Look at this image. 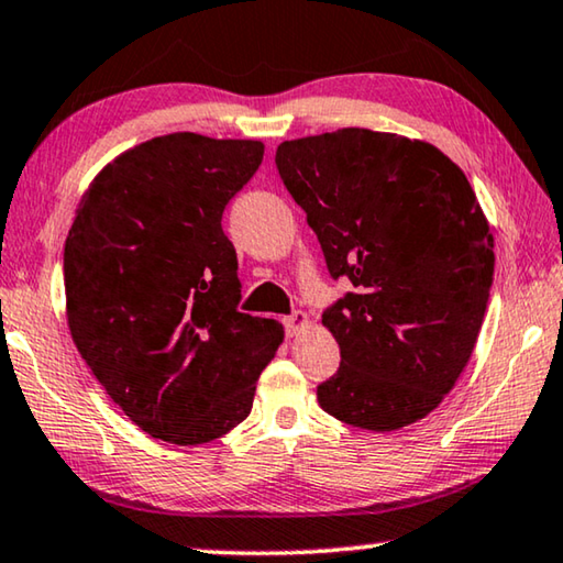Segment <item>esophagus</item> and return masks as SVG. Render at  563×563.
Here are the masks:
<instances>
[{"label":"esophagus","instance_id":"1","mask_svg":"<svg viewBox=\"0 0 563 563\" xmlns=\"http://www.w3.org/2000/svg\"><path fill=\"white\" fill-rule=\"evenodd\" d=\"M283 323H285V333H288L290 338H296L302 333V330H308L310 318H308V313H302V310H296V313L285 318Z\"/></svg>","mask_w":563,"mask_h":563}]
</instances>
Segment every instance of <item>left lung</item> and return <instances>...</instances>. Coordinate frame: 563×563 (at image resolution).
Masks as SVG:
<instances>
[{
	"label": "left lung",
	"instance_id": "obj_1",
	"mask_svg": "<svg viewBox=\"0 0 563 563\" xmlns=\"http://www.w3.org/2000/svg\"><path fill=\"white\" fill-rule=\"evenodd\" d=\"M280 180L345 292L323 313L341 368L318 404L365 431L421 421L474 353L494 283V235L439 147L343 128L280 142Z\"/></svg>",
	"mask_w": 563,
	"mask_h": 563
}]
</instances>
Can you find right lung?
Segmentation results:
<instances>
[{
  "label": "right lung",
  "mask_w": 563,
  "mask_h": 563,
  "mask_svg": "<svg viewBox=\"0 0 563 563\" xmlns=\"http://www.w3.org/2000/svg\"><path fill=\"white\" fill-rule=\"evenodd\" d=\"M257 140L195 132L114 157L65 243L67 323L95 378L153 439L198 445L243 423L283 325L240 313L222 212L263 163Z\"/></svg>",
  "instance_id": "right-lung-1"
}]
</instances>
